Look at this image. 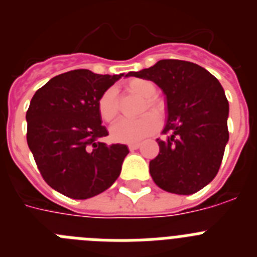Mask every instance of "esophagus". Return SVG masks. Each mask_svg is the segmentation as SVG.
Wrapping results in <instances>:
<instances>
[{
	"label": "esophagus",
	"mask_w": 257,
	"mask_h": 257,
	"mask_svg": "<svg viewBox=\"0 0 257 257\" xmlns=\"http://www.w3.org/2000/svg\"><path fill=\"white\" fill-rule=\"evenodd\" d=\"M140 148L139 143H133V144H128V149L130 151H136V149Z\"/></svg>",
	"instance_id": "34e87169"
}]
</instances>
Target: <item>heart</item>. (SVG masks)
<instances>
[{"label": "heart", "mask_w": 257, "mask_h": 257, "mask_svg": "<svg viewBox=\"0 0 257 257\" xmlns=\"http://www.w3.org/2000/svg\"><path fill=\"white\" fill-rule=\"evenodd\" d=\"M128 91L144 97L143 112L151 110L153 114L147 113L135 119H121L110 130L112 138L118 143H138L145 139L147 136L156 133L160 127L158 119H163L166 113L165 101L157 96L156 83L145 78H133L126 83ZM97 112L101 119L108 123L113 122L118 117L119 106L117 100V91L114 87L106 88L97 100Z\"/></svg>", "instance_id": "obj_1"}]
</instances>
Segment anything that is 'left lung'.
<instances>
[{
    "mask_svg": "<svg viewBox=\"0 0 257 257\" xmlns=\"http://www.w3.org/2000/svg\"><path fill=\"white\" fill-rule=\"evenodd\" d=\"M127 76L153 81L166 95L167 121L149 162L154 183L166 192L193 194L213 180L229 140V104L217 78L190 61L165 59Z\"/></svg>",
    "mask_w": 257,
    "mask_h": 257,
    "instance_id": "left-lung-1",
    "label": "left lung"
}]
</instances>
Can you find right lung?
<instances>
[{
    "label": "right lung",
    "mask_w": 257,
    "mask_h": 257,
    "mask_svg": "<svg viewBox=\"0 0 257 257\" xmlns=\"http://www.w3.org/2000/svg\"><path fill=\"white\" fill-rule=\"evenodd\" d=\"M122 76L70 70L50 79L32 97L27 143L45 181L69 198L97 196L121 174L128 149L99 140L108 131L97 100Z\"/></svg>",
    "instance_id": "obj_1"
}]
</instances>
